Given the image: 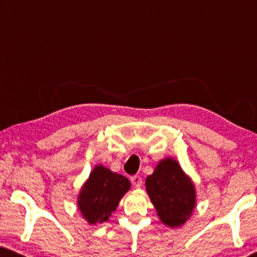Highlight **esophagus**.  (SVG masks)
Returning <instances> with one entry per match:
<instances>
[{"instance_id":"34e87169","label":"esophagus","mask_w":257,"mask_h":257,"mask_svg":"<svg viewBox=\"0 0 257 257\" xmlns=\"http://www.w3.org/2000/svg\"><path fill=\"white\" fill-rule=\"evenodd\" d=\"M131 181H132V185L135 188H140L142 187V184H143V180L142 178L139 177V175H133L131 178Z\"/></svg>"}]
</instances>
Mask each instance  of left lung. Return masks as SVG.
<instances>
[{
  "mask_svg": "<svg viewBox=\"0 0 257 257\" xmlns=\"http://www.w3.org/2000/svg\"><path fill=\"white\" fill-rule=\"evenodd\" d=\"M146 189L163 223L180 227L195 207V188L177 161L161 160L146 179Z\"/></svg>",
  "mask_w": 257,
  "mask_h": 257,
  "instance_id": "obj_1",
  "label": "left lung"
}]
</instances>
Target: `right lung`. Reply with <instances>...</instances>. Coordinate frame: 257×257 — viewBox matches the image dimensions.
<instances>
[{"mask_svg": "<svg viewBox=\"0 0 257 257\" xmlns=\"http://www.w3.org/2000/svg\"><path fill=\"white\" fill-rule=\"evenodd\" d=\"M130 187L127 178L103 165L94 167L78 196V208L84 219L91 224L107 221Z\"/></svg>", "mask_w": 257, "mask_h": 257, "instance_id": "1", "label": "right lung"}]
</instances>
